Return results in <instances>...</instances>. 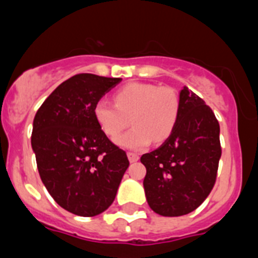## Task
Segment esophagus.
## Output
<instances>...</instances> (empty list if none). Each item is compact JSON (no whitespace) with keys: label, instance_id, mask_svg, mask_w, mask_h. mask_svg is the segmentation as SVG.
Masks as SVG:
<instances>
[{"label":"esophagus","instance_id":"34e87169","mask_svg":"<svg viewBox=\"0 0 258 258\" xmlns=\"http://www.w3.org/2000/svg\"><path fill=\"white\" fill-rule=\"evenodd\" d=\"M127 156H128V160L131 163L137 162V160H139V155H137L136 153H131V151H130V153H127Z\"/></svg>","mask_w":258,"mask_h":258}]
</instances>
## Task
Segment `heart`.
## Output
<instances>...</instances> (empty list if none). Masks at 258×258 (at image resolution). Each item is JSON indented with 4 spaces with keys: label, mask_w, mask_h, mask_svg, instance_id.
Listing matches in <instances>:
<instances>
[{
    "label": "heart",
    "mask_w": 258,
    "mask_h": 258,
    "mask_svg": "<svg viewBox=\"0 0 258 258\" xmlns=\"http://www.w3.org/2000/svg\"><path fill=\"white\" fill-rule=\"evenodd\" d=\"M180 100L170 86L131 83L118 89L114 104L100 99L94 105V117L100 130L114 139L127 127L132 128L117 139L122 148L144 149L167 140L178 122Z\"/></svg>",
    "instance_id": "obj_1"
}]
</instances>
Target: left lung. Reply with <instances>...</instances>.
Here are the masks:
<instances>
[{"label": "left lung", "instance_id": "obj_1", "mask_svg": "<svg viewBox=\"0 0 258 258\" xmlns=\"http://www.w3.org/2000/svg\"><path fill=\"white\" fill-rule=\"evenodd\" d=\"M178 122L167 140L144 154L146 200L162 216L196 210L210 195L221 156L219 122L205 102L184 86Z\"/></svg>", "mask_w": 258, "mask_h": 258}]
</instances>
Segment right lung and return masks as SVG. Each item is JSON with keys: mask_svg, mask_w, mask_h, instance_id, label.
Instances as JSON below:
<instances>
[{"mask_svg": "<svg viewBox=\"0 0 258 258\" xmlns=\"http://www.w3.org/2000/svg\"><path fill=\"white\" fill-rule=\"evenodd\" d=\"M119 78L78 74L44 100L33 122L31 146L42 182L69 213L95 216L107 210L130 162L100 130L94 105Z\"/></svg>", "mask_w": 258, "mask_h": 258, "instance_id": "right-lung-1", "label": "right lung"}]
</instances>
